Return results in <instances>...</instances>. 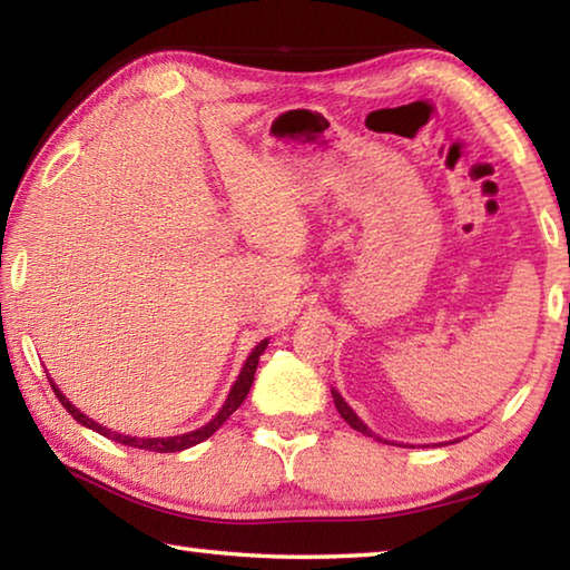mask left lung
<instances>
[{
    "label": "left lung",
    "mask_w": 570,
    "mask_h": 570,
    "mask_svg": "<svg viewBox=\"0 0 570 570\" xmlns=\"http://www.w3.org/2000/svg\"><path fill=\"white\" fill-rule=\"evenodd\" d=\"M332 397H334V404H336V410H340V414H342V417H344V422L346 424H350V428H354L356 432H362V435H366V438H374L372 435V430L370 428H366V424L360 420V417H356V414H354V410L350 407V404H346L344 402V397H342V394L340 392H336V390H332ZM404 448V445H402Z\"/></svg>",
    "instance_id": "8db88e82"
}]
</instances>
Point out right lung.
<instances>
[{
	"label": "right lung",
	"instance_id": "1",
	"mask_svg": "<svg viewBox=\"0 0 570 570\" xmlns=\"http://www.w3.org/2000/svg\"><path fill=\"white\" fill-rule=\"evenodd\" d=\"M266 344H268V340L258 342L256 350L248 354V360L244 362V366H240L238 380L234 382V387H230L228 397H226V402H224V407L218 410L216 417L210 420L208 424H204V428H198V430H193V432H186V435H173V438H130V435H122V432H112V430H108V428H102V424H98L95 420H90L88 414H82L80 410H77L75 404H72L70 400H67L65 394L60 392V387H57V384L52 382V377H47V380H50L52 390H55V394H57V400L62 402V407H65L67 412H70L77 422L85 424V428L100 432L102 438H108V440H112V442H120V445H128V448H138V450H150V452H180V450H188V448H193V445H198V442L208 440V438L214 435V432L220 428V424H224V422L230 417V414H234V412L240 407V404H244L246 394H248V390H250V384H254V374H256V366H258V356L264 354Z\"/></svg>",
	"mask_w": 570,
	"mask_h": 570
}]
</instances>
